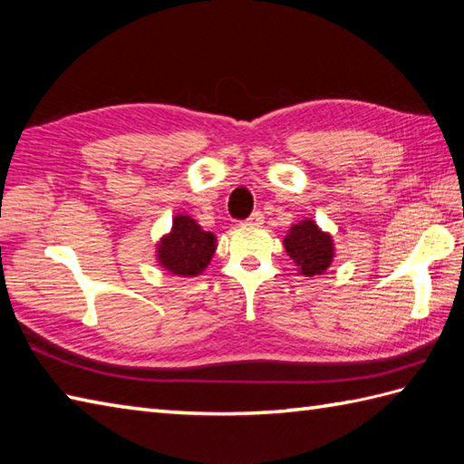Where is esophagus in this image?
<instances>
[{
  "mask_svg": "<svg viewBox=\"0 0 464 464\" xmlns=\"http://www.w3.org/2000/svg\"><path fill=\"white\" fill-rule=\"evenodd\" d=\"M263 221H265V217H263V213L261 211H255L251 217H249V219L247 221H245V223H247V225H251V227H261L263 225Z\"/></svg>",
  "mask_w": 464,
  "mask_h": 464,
  "instance_id": "obj_1",
  "label": "esophagus"
}]
</instances>
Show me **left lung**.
Here are the masks:
<instances>
[{
	"label": "left lung",
	"mask_w": 464,
	"mask_h": 464,
	"mask_svg": "<svg viewBox=\"0 0 464 464\" xmlns=\"http://www.w3.org/2000/svg\"><path fill=\"white\" fill-rule=\"evenodd\" d=\"M283 245L303 277L323 275L331 267L334 257L333 237L313 219H303L293 225Z\"/></svg>",
	"instance_id": "1"
}]
</instances>
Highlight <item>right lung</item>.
Masks as SVG:
<instances>
[{
	"label": "right lung",
	"mask_w": 464,
	"mask_h": 464,
	"mask_svg": "<svg viewBox=\"0 0 464 464\" xmlns=\"http://www.w3.org/2000/svg\"><path fill=\"white\" fill-rule=\"evenodd\" d=\"M160 267L179 277H197L211 263L217 249V237L203 231L189 215H175L173 227L155 245Z\"/></svg>",
	"instance_id": "right-lung-1"
}]
</instances>
